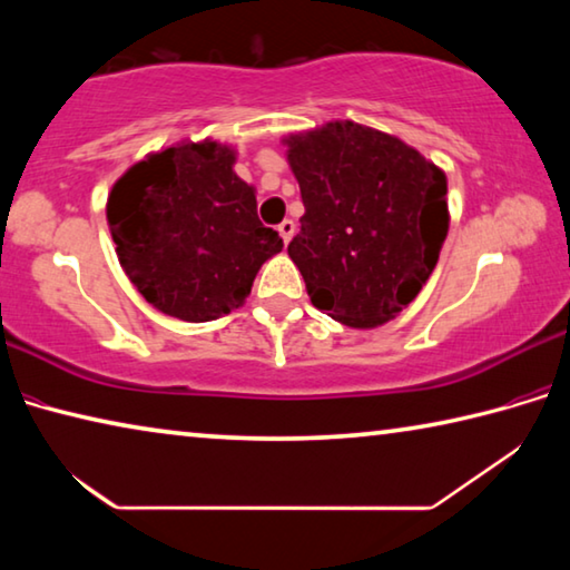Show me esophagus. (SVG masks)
Segmentation results:
<instances>
[{
  "instance_id": "1",
  "label": "esophagus",
  "mask_w": 570,
  "mask_h": 570,
  "mask_svg": "<svg viewBox=\"0 0 570 570\" xmlns=\"http://www.w3.org/2000/svg\"><path fill=\"white\" fill-rule=\"evenodd\" d=\"M294 230H296V224H294L292 218H286V220H282V224H278V236L284 238V244H288V240H292Z\"/></svg>"
}]
</instances>
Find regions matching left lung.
<instances>
[{
	"label": "left lung",
	"mask_w": 570,
	"mask_h": 570,
	"mask_svg": "<svg viewBox=\"0 0 570 570\" xmlns=\"http://www.w3.org/2000/svg\"><path fill=\"white\" fill-rule=\"evenodd\" d=\"M302 230L288 256L312 304L354 330L397 316L445 244L448 178L394 135L352 120L288 135Z\"/></svg>",
	"instance_id": "obj_1"
}]
</instances>
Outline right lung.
I'll return each mask as SVG.
<instances>
[{
    "label": "right lung",
    "instance_id": "right-lung-1",
    "mask_svg": "<svg viewBox=\"0 0 570 570\" xmlns=\"http://www.w3.org/2000/svg\"><path fill=\"white\" fill-rule=\"evenodd\" d=\"M216 140L180 142L115 183L108 224L135 288L158 312L210 322L238 308L258 268L284 248L256 214V193Z\"/></svg>",
    "mask_w": 570,
    "mask_h": 570
}]
</instances>
